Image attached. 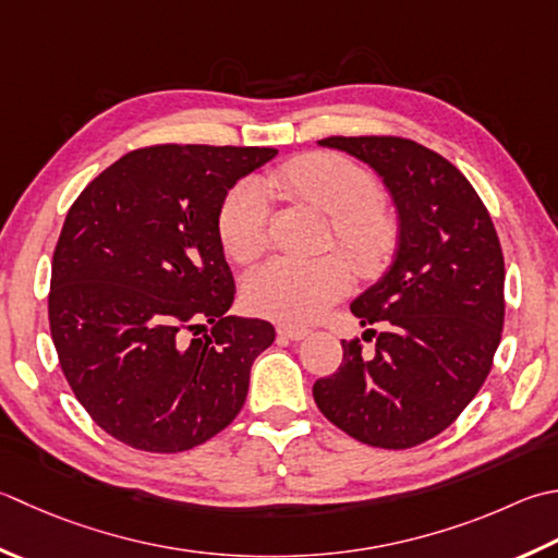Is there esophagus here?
Instances as JSON below:
<instances>
[{
	"instance_id": "1",
	"label": "esophagus",
	"mask_w": 558,
	"mask_h": 558,
	"mask_svg": "<svg viewBox=\"0 0 558 558\" xmlns=\"http://www.w3.org/2000/svg\"><path fill=\"white\" fill-rule=\"evenodd\" d=\"M310 331L302 329V326H290V324H280L278 326V336L280 338H288V341H302L304 336H307Z\"/></svg>"
}]
</instances>
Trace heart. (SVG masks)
<instances>
[{"label":"heart","instance_id":"1","mask_svg":"<svg viewBox=\"0 0 558 558\" xmlns=\"http://www.w3.org/2000/svg\"><path fill=\"white\" fill-rule=\"evenodd\" d=\"M270 185L331 217V239L360 272L379 270L399 242L395 207L377 195V181L360 163L329 151L294 157L270 173ZM270 210L256 181L236 183L217 213V234L225 254L239 266H251L268 248ZM338 251L319 258H276L251 272L244 282V304L286 324H307L353 286V268Z\"/></svg>","mask_w":558,"mask_h":558}]
</instances>
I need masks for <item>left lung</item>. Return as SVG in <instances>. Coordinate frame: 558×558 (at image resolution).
Here are the masks:
<instances>
[{
    "label": "left lung",
    "instance_id": "8db88e82",
    "mask_svg": "<svg viewBox=\"0 0 558 558\" xmlns=\"http://www.w3.org/2000/svg\"><path fill=\"white\" fill-rule=\"evenodd\" d=\"M373 167L399 210V251L351 304L360 338L314 381V401L351 438L409 450L460 418L494 365L506 319V264L494 220L454 163L395 135L324 137ZM383 324V331L372 329Z\"/></svg>",
    "mask_w": 558,
    "mask_h": 558
}]
</instances>
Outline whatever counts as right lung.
<instances>
[{
    "instance_id": "right-lung-1",
    "label": "right lung",
    "mask_w": 558,
    "mask_h": 558,
    "mask_svg": "<svg viewBox=\"0 0 558 558\" xmlns=\"http://www.w3.org/2000/svg\"><path fill=\"white\" fill-rule=\"evenodd\" d=\"M276 155L140 147L72 203L52 254L50 336L74 397L111 438L185 452L242 411L251 365L276 329L227 314L236 288L217 213Z\"/></svg>"
}]
</instances>
